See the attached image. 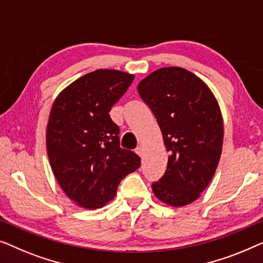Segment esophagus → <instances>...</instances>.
<instances>
[{
    "label": "esophagus",
    "instance_id": "34e87169",
    "mask_svg": "<svg viewBox=\"0 0 263 263\" xmlns=\"http://www.w3.org/2000/svg\"><path fill=\"white\" fill-rule=\"evenodd\" d=\"M136 154L139 155V156H143V147L142 146H138L136 149Z\"/></svg>",
    "mask_w": 263,
    "mask_h": 263
}]
</instances>
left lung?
<instances>
[{
  "mask_svg": "<svg viewBox=\"0 0 263 263\" xmlns=\"http://www.w3.org/2000/svg\"><path fill=\"white\" fill-rule=\"evenodd\" d=\"M156 117L170 154L154 194L172 206L197 200L216 173L223 145V119L210 88L179 66L158 69L138 84Z\"/></svg>",
  "mask_w": 263,
  "mask_h": 263,
  "instance_id": "1",
  "label": "left lung"
}]
</instances>
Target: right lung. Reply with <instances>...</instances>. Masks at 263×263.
<instances>
[{
	"instance_id": "obj_1",
	"label": "right lung",
	"mask_w": 263,
	"mask_h": 263,
	"mask_svg": "<svg viewBox=\"0 0 263 263\" xmlns=\"http://www.w3.org/2000/svg\"><path fill=\"white\" fill-rule=\"evenodd\" d=\"M132 81L131 73L95 70L66 87L51 109V168L64 193L86 209L112 200L120 181L140 167L138 155L120 147L119 126L109 117Z\"/></svg>"
}]
</instances>
